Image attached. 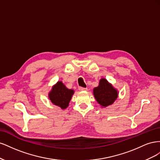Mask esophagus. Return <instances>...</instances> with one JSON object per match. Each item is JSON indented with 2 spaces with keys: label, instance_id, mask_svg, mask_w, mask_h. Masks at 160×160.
I'll return each instance as SVG.
<instances>
[{
  "label": "esophagus",
  "instance_id": "esophagus-1",
  "mask_svg": "<svg viewBox=\"0 0 160 160\" xmlns=\"http://www.w3.org/2000/svg\"><path fill=\"white\" fill-rule=\"evenodd\" d=\"M79 91H87L88 90V88H81V87H79Z\"/></svg>",
  "mask_w": 160,
  "mask_h": 160
}]
</instances>
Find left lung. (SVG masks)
Masks as SVG:
<instances>
[{"instance_id": "8db88e82", "label": "left lung", "mask_w": 160, "mask_h": 160, "mask_svg": "<svg viewBox=\"0 0 160 160\" xmlns=\"http://www.w3.org/2000/svg\"><path fill=\"white\" fill-rule=\"evenodd\" d=\"M93 91L96 101L102 108L112 105L119 95L118 89L105 78L99 80V85L95 88Z\"/></svg>"}]
</instances>
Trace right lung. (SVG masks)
I'll list each match as a JSON object with an SVG mask.
<instances>
[{"mask_svg": "<svg viewBox=\"0 0 160 160\" xmlns=\"http://www.w3.org/2000/svg\"><path fill=\"white\" fill-rule=\"evenodd\" d=\"M75 91L67 88L62 81H59L52 87L48 97L51 103L55 105L65 109L69 106L70 101Z\"/></svg>", "mask_w": 160, "mask_h": 160, "instance_id": "right-lung-1", "label": "right lung"}]
</instances>
